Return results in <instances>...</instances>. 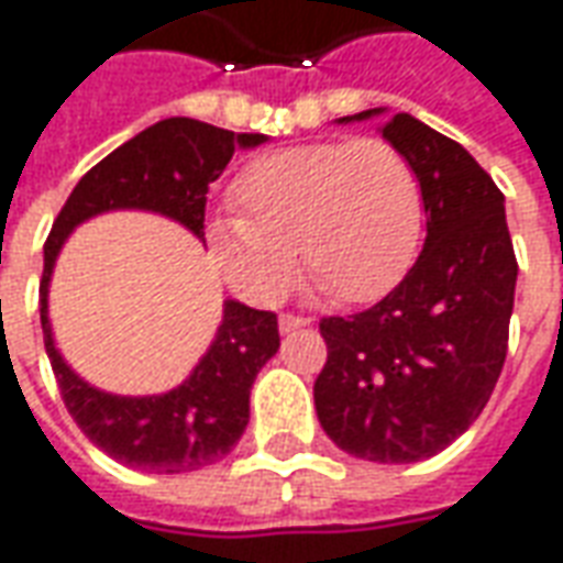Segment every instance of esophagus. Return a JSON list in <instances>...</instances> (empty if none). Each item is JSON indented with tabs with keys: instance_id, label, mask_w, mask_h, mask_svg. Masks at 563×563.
Instances as JSON below:
<instances>
[{
	"instance_id": "obj_1",
	"label": "esophagus",
	"mask_w": 563,
	"mask_h": 563,
	"mask_svg": "<svg viewBox=\"0 0 563 563\" xmlns=\"http://www.w3.org/2000/svg\"><path fill=\"white\" fill-rule=\"evenodd\" d=\"M309 324V318L306 314H282L278 318V327H282V333H290V330H300V327Z\"/></svg>"
}]
</instances>
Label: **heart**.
Returning a JSON list of instances; mask_svg holds the SVG:
<instances>
[{
  "label": "heart",
  "mask_w": 563,
  "mask_h": 563,
  "mask_svg": "<svg viewBox=\"0 0 563 563\" xmlns=\"http://www.w3.org/2000/svg\"><path fill=\"white\" fill-rule=\"evenodd\" d=\"M233 202L239 214L211 218L206 239L227 285L254 306L288 294L297 251L342 302L376 300L412 266L424 227L418 173L385 139L263 154L236 178Z\"/></svg>",
  "instance_id": "b5f03b06"
}]
</instances>
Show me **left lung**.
Returning <instances> with one entry per match:
<instances>
[{
	"label": "left lung",
	"mask_w": 563,
	"mask_h": 563,
	"mask_svg": "<svg viewBox=\"0 0 563 563\" xmlns=\"http://www.w3.org/2000/svg\"><path fill=\"white\" fill-rule=\"evenodd\" d=\"M373 114L378 109L339 123ZM382 135L418 173L428 239L385 300L321 318L327 364L314 378V409L342 452L412 464L452 445L492 397L518 263L504 194L466 147L412 114H394Z\"/></svg>",
	"instance_id": "8db88e82"
}]
</instances>
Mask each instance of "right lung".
Segmentation results:
<instances>
[{
  "instance_id": "1",
  "label": "right lung",
  "mask_w": 563,
  "mask_h": 563,
  "mask_svg": "<svg viewBox=\"0 0 563 563\" xmlns=\"http://www.w3.org/2000/svg\"><path fill=\"white\" fill-rule=\"evenodd\" d=\"M261 133H230L194 118H166L147 126L75 185L45 242L38 285L45 352L59 397L87 440L142 473H194L218 464L249 424L251 385L278 352L275 312L227 300L224 321L190 376L157 397H118L87 385L59 357L47 321V282L63 242L75 227L111 209H147L175 218L206 242V194L236 147L261 145Z\"/></svg>"
}]
</instances>
